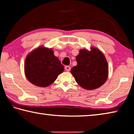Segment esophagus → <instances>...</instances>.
Here are the masks:
<instances>
[{
	"instance_id": "esophagus-1",
	"label": "esophagus",
	"mask_w": 134,
	"mask_h": 134,
	"mask_svg": "<svg viewBox=\"0 0 134 134\" xmlns=\"http://www.w3.org/2000/svg\"><path fill=\"white\" fill-rule=\"evenodd\" d=\"M65 71H70V70H71V67L69 66V65H66V66L65 67Z\"/></svg>"
}]
</instances>
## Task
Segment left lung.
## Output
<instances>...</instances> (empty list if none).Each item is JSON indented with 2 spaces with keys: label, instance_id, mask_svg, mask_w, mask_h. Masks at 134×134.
I'll return each mask as SVG.
<instances>
[{
  "label": "left lung",
  "instance_id": "left-lung-1",
  "mask_svg": "<svg viewBox=\"0 0 134 134\" xmlns=\"http://www.w3.org/2000/svg\"><path fill=\"white\" fill-rule=\"evenodd\" d=\"M76 66L71 70L76 81L87 90L96 89L103 85L108 78V65L105 56L95 48L81 49L76 57Z\"/></svg>",
  "mask_w": 134,
  "mask_h": 134
}]
</instances>
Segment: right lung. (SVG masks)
<instances>
[{"label": "right lung", "instance_id": "1", "mask_svg": "<svg viewBox=\"0 0 134 134\" xmlns=\"http://www.w3.org/2000/svg\"><path fill=\"white\" fill-rule=\"evenodd\" d=\"M64 69L59 59L54 56L53 51L42 47L29 54L25 62L26 78L40 87L51 85Z\"/></svg>", "mask_w": 134, "mask_h": 134}]
</instances>
